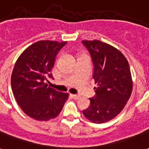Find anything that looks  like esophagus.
Segmentation results:
<instances>
[{"label": "esophagus", "mask_w": 149, "mask_h": 149, "mask_svg": "<svg viewBox=\"0 0 149 149\" xmlns=\"http://www.w3.org/2000/svg\"><path fill=\"white\" fill-rule=\"evenodd\" d=\"M72 97L73 98V99H75V100H78V99H79V98H80V96H79V95H77V94H72Z\"/></svg>", "instance_id": "34e87169"}]
</instances>
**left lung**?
I'll use <instances>...</instances> for the list:
<instances>
[{
	"label": "left lung",
	"mask_w": 149,
	"mask_h": 149,
	"mask_svg": "<svg viewBox=\"0 0 149 149\" xmlns=\"http://www.w3.org/2000/svg\"><path fill=\"white\" fill-rule=\"evenodd\" d=\"M82 44L91 55L93 78L97 84L90 106L82 112L92 122H107L122 111L132 94L129 65L124 55L108 44L99 40L83 41Z\"/></svg>",
	"instance_id": "8db88e82"
}]
</instances>
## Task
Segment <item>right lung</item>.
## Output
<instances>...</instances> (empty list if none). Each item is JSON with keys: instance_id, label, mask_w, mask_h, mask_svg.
Masks as SVG:
<instances>
[{"instance_id": "add662e5", "label": "right lung", "mask_w": 149, "mask_h": 149, "mask_svg": "<svg viewBox=\"0 0 149 149\" xmlns=\"http://www.w3.org/2000/svg\"><path fill=\"white\" fill-rule=\"evenodd\" d=\"M66 42L39 41L27 48L17 58L11 74L15 100L27 115L37 120H49L59 114L68 93L48 86L53 79L52 69L59 50Z\"/></svg>"}]
</instances>
